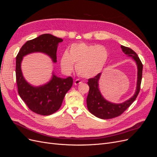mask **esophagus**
I'll list each match as a JSON object with an SVG mask.
<instances>
[{"mask_svg":"<svg viewBox=\"0 0 157 157\" xmlns=\"http://www.w3.org/2000/svg\"><path fill=\"white\" fill-rule=\"evenodd\" d=\"M74 83H75V85H78V84H80L82 83V81H80V80H79L78 79H77V80H75Z\"/></svg>","mask_w":157,"mask_h":157,"instance_id":"34e87169","label":"esophagus"}]
</instances>
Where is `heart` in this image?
I'll return each mask as SVG.
<instances>
[{"label":"heart","mask_w":157,"mask_h":157,"mask_svg":"<svg viewBox=\"0 0 157 157\" xmlns=\"http://www.w3.org/2000/svg\"><path fill=\"white\" fill-rule=\"evenodd\" d=\"M109 52L103 45L78 42L71 44L60 59V65L65 73L73 71L76 65L77 73L82 78H92L101 73L107 63Z\"/></svg>","instance_id":"obj_1"}]
</instances>
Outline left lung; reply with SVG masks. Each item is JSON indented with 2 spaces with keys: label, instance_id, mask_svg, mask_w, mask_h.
<instances>
[{
  "label": "left lung",
  "instance_id": "1",
  "mask_svg": "<svg viewBox=\"0 0 157 157\" xmlns=\"http://www.w3.org/2000/svg\"><path fill=\"white\" fill-rule=\"evenodd\" d=\"M122 52L128 56H130L134 59L137 65V82L135 94L128 100L122 103H113L107 101L104 98L99 90V80L101 73H99L94 78L88 79V84L90 87L89 92L86 99V103L88 111L94 116L102 119H110L120 116L134 102L138 95L142 79V64L136 52L128 47L121 46Z\"/></svg>",
  "mask_w": 157,
  "mask_h": 157
}]
</instances>
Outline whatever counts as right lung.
<instances>
[{
	"label": "right lung",
	"mask_w": 157,
	"mask_h": 157,
	"mask_svg": "<svg viewBox=\"0 0 157 157\" xmlns=\"http://www.w3.org/2000/svg\"><path fill=\"white\" fill-rule=\"evenodd\" d=\"M63 40L50 34H43L27 41L16 56V76L18 94L31 111L41 115H50L61 106L65 95L73 85L72 77H58L53 73L50 81L40 86H33L23 77L21 63L23 56L33 52L48 55L53 62L57 60L56 52L59 42Z\"/></svg>",
	"instance_id": "1"
}]
</instances>
